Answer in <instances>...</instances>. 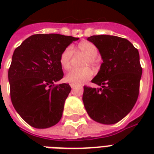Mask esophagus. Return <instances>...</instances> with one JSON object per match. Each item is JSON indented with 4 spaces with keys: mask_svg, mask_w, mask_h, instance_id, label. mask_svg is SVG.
<instances>
[{
    "mask_svg": "<svg viewBox=\"0 0 154 154\" xmlns=\"http://www.w3.org/2000/svg\"><path fill=\"white\" fill-rule=\"evenodd\" d=\"M69 85H70V86H71V88H72V89H73V88H74V87L77 86V85L76 84V83H73V82H72V83H70Z\"/></svg>",
    "mask_w": 154,
    "mask_h": 154,
    "instance_id": "obj_1",
    "label": "esophagus"
}]
</instances>
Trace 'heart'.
<instances>
[{"instance_id": "b5f03b06", "label": "heart", "mask_w": 154, "mask_h": 154, "mask_svg": "<svg viewBox=\"0 0 154 154\" xmlns=\"http://www.w3.org/2000/svg\"><path fill=\"white\" fill-rule=\"evenodd\" d=\"M78 51L86 56L83 65H92L95 66L97 65L96 56L97 55L98 50L96 45L90 42H80L77 45ZM72 57V48L71 46L66 47L60 56V64L63 69H69L71 66V59ZM93 70L89 67H85L82 69H72L68 72L65 79L68 82H73L76 84H82L89 80L93 77Z\"/></svg>"}]
</instances>
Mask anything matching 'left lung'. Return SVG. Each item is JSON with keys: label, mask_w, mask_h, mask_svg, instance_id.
<instances>
[{"label": "left lung", "mask_w": 154, "mask_h": 154, "mask_svg": "<svg viewBox=\"0 0 154 154\" xmlns=\"http://www.w3.org/2000/svg\"><path fill=\"white\" fill-rule=\"evenodd\" d=\"M87 40L98 49L103 62L92 80L101 88L84 86L85 108L95 122L115 124L131 111L138 97L142 73L138 50L116 36L97 35Z\"/></svg>", "instance_id": "left-lung-1"}]
</instances>
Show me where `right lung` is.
I'll list each match as a JSON object with an SVG mask.
<instances>
[{
  "label": "right lung",
  "instance_id": "1",
  "mask_svg": "<svg viewBox=\"0 0 154 154\" xmlns=\"http://www.w3.org/2000/svg\"><path fill=\"white\" fill-rule=\"evenodd\" d=\"M79 38L60 34H35L13 53L8 69L13 107L23 120L37 129L57 124L71 91L69 84L54 85L63 78L60 56Z\"/></svg>",
  "mask_w": 154,
  "mask_h": 154
}]
</instances>
